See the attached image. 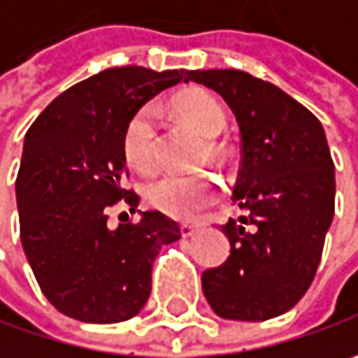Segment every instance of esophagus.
<instances>
[{"instance_id":"1","label":"esophagus","mask_w":358,"mask_h":358,"mask_svg":"<svg viewBox=\"0 0 358 358\" xmlns=\"http://www.w3.org/2000/svg\"><path fill=\"white\" fill-rule=\"evenodd\" d=\"M196 230H199V224H188V222H186V224L180 226V232H182L184 238H190Z\"/></svg>"}]
</instances>
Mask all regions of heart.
Here are the masks:
<instances>
[{
  "mask_svg": "<svg viewBox=\"0 0 358 358\" xmlns=\"http://www.w3.org/2000/svg\"><path fill=\"white\" fill-rule=\"evenodd\" d=\"M172 108L182 122L192 126L199 134L213 138L226 128V113L215 97L201 89H188L180 93L172 101ZM155 111L151 108L138 109L122 138L124 157L128 166H132L141 174H149L157 166L155 157ZM209 155L217 159L222 149L217 143H209ZM217 196V182L209 174H168L153 180L145 188V199L157 211L176 217V220H192L203 207L213 203Z\"/></svg>",
  "mask_w": 358,
  "mask_h": 358,
  "instance_id": "1",
  "label": "heart"
}]
</instances>
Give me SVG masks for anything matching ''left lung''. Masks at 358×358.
<instances>
[{
	"instance_id": "obj_1",
	"label": "left lung",
	"mask_w": 358,
	"mask_h": 358,
	"mask_svg": "<svg viewBox=\"0 0 358 358\" xmlns=\"http://www.w3.org/2000/svg\"><path fill=\"white\" fill-rule=\"evenodd\" d=\"M236 115L243 162L222 232L230 257L203 271V294L224 320L265 322L311 286L334 220L336 176L322 122L282 89L241 70H190Z\"/></svg>"
}]
</instances>
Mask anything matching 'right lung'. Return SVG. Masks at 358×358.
Masks as SVG:
<instances>
[{"label":"right lung","instance_id":"add662e5","mask_svg":"<svg viewBox=\"0 0 358 358\" xmlns=\"http://www.w3.org/2000/svg\"><path fill=\"white\" fill-rule=\"evenodd\" d=\"M188 80L184 70L141 66L103 70L55 97L24 136L16 178L20 241L47 301L87 323L134 317L151 294V267L164 245L180 238L162 211L109 228L108 211L126 174L124 130L157 93Z\"/></svg>","mask_w":358,"mask_h":358}]
</instances>
